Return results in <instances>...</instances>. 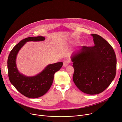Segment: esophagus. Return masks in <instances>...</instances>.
<instances>
[{"label":"esophagus","mask_w":122,"mask_h":122,"mask_svg":"<svg viewBox=\"0 0 122 122\" xmlns=\"http://www.w3.org/2000/svg\"><path fill=\"white\" fill-rule=\"evenodd\" d=\"M69 64V61L68 60H65L63 62V66L64 67H66Z\"/></svg>","instance_id":"obj_1"}]
</instances>
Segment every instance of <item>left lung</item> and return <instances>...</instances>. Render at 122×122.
<instances>
[{
	"instance_id": "left-lung-1",
	"label": "left lung",
	"mask_w": 122,
	"mask_h": 122,
	"mask_svg": "<svg viewBox=\"0 0 122 122\" xmlns=\"http://www.w3.org/2000/svg\"><path fill=\"white\" fill-rule=\"evenodd\" d=\"M94 46H82L71 58L73 81L82 92L97 94L105 91L114 79L116 57L111 45L101 36L92 34Z\"/></svg>"
}]
</instances>
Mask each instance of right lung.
<instances>
[{
  "mask_svg": "<svg viewBox=\"0 0 122 122\" xmlns=\"http://www.w3.org/2000/svg\"><path fill=\"white\" fill-rule=\"evenodd\" d=\"M43 36L30 37L25 38L17 44L10 51L8 59V76L10 83L24 96L36 98L44 96L49 90L54 79V75L62 66V62L48 65L42 72L33 76H26L18 71L16 58L19 50L29 41H42Z\"/></svg>",
  "mask_w": 122,
  "mask_h": 122,
  "instance_id": "add662e5",
  "label": "right lung"
}]
</instances>
